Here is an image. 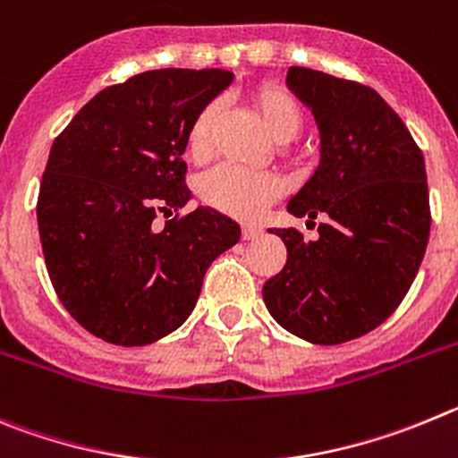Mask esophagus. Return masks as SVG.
Wrapping results in <instances>:
<instances>
[{
    "label": "esophagus",
    "mask_w": 458,
    "mask_h": 458,
    "mask_svg": "<svg viewBox=\"0 0 458 458\" xmlns=\"http://www.w3.org/2000/svg\"><path fill=\"white\" fill-rule=\"evenodd\" d=\"M262 234V230L258 225H242V239L244 242H250V239H258Z\"/></svg>",
    "instance_id": "1"
}]
</instances>
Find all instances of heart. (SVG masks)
<instances>
[{"label":"heart","mask_w":458,"mask_h":458,"mask_svg":"<svg viewBox=\"0 0 458 458\" xmlns=\"http://www.w3.org/2000/svg\"><path fill=\"white\" fill-rule=\"evenodd\" d=\"M250 106L262 121L269 137L290 141L301 127V111L287 90L271 84H258L246 93ZM216 121V105L209 102L196 114L187 131V150L196 162L209 155L212 127ZM283 182L274 173L244 171V168L216 166L199 182V196L205 205L239 221H253L265 212L267 205L278 199Z\"/></svg>","instance_id":"obj_1"}]
</instances>
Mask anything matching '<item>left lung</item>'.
Here are the masks:
<instances>
[{"instance_id":"1","label":"left lung","mask_w":458,"mask_h":458,"mask_svg":"<svg viewBox=\"0 0 458 458\" xmlns=\"http://www.w3.org/2000/svg\"><path fill=\"white\" fill-rule=\"evenodd\" d=\"M287 84L321 134L319 168L287 209L327 221L315 242L296 228L271 230L285 242L287 262L262 296L285 331L342 344L381 327L415 280L431 228L424 157L369 86L299 65Z\"/></svg>"}]
</instances>
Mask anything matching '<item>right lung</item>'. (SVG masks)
Listing matches in <instances>:
<instances>
[{"label":"right lung","mask_w":458,"mask_h":458,"mask_svg":"<svg viewBox=\"0 0 458 458\" xmlns=\"http://www.w3.org/2000/svg\"><path fill=\"white\" fill-rule=\"evenodd\" d=\"M230 81L219 68L141 72L100 90L52 143L36 205L45 267L100 340L143 347L182 327L212 259L239 242L216 209L180 214L189 125ZM159 213L174 215L162 229Z\"/></svg>","instance_id":"add662e5"}]
</instances>
